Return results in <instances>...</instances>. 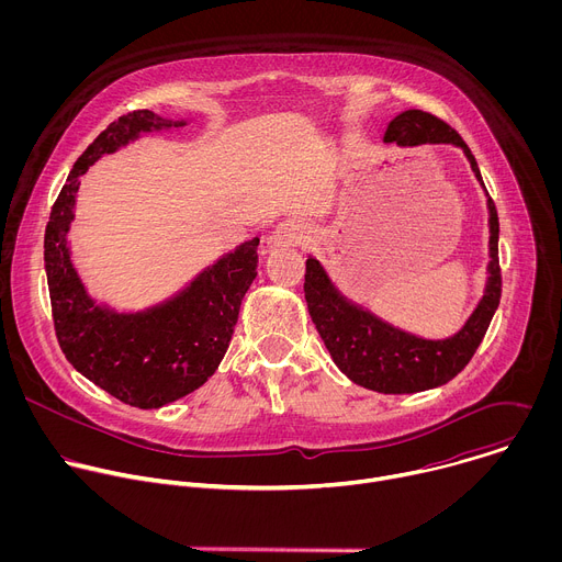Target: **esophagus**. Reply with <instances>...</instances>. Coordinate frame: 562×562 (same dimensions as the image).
<instances>
[{"mask_svg": "<svg viewBox=\"0 0 562 562\" xmlns=\"http://www.w3.org/2000/svg\"><path fill=\"white\" fill-rule=\"evenodd\" d=\"M302 237H304V226L300 222L286 220L276 226V231L271 235V245L273 247H295L302 243Z\"/></svg>", "mask_w": 562, "mask_h": 562, "instance_id": "esophagus-1", "label": "esophagus"}]
</instances>
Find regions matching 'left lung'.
<instances>
[{
  "instance_id": "8db88e82",
  "label": "left lung",
  "mask_w": 562,
  "mask_h": 562,
  "mask_svg": "<svg viewBox=\"0 0 562 562\" xmlns=\"http://www.w3.org/2000/svg\"><path fill=\"white\" fill-rule=\"evenodd\" d=\"M384 142L400 146L420 144H456L464 150L469 165L480 178L475 157L464 139L440 117L412 109L393 117L386 126ZM490 204V284L485 297L467 319V325L447 340H425L400 331L369 311L347 302L331 284L325 269L315 258L306 260L304 300L313 325L325 340L334 362L356 384L380 393H416L440 386L456 378L483 342L492 317L501 304L503 276L498 262V211Z\"/></svg>"
}]
</instances>
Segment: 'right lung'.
Returning a JSON list of instances; mask_svg holds the SVG:
<instances>
[{
  "label": "right lung",
  "mask_w": 562,
  "mask_h": 562,
  "mask_svg": "<svg viewBox=\"0 0 562 562\" xmlns=\"http://www.w3.org/2000/svg\"><path fill=\"white\" fill-rule=\"evenodd\" d=\"M184 124L146 109L111 122L77 157L44 233L55 336L66 360L124 405L139 409L165 407L213 375L228 349L239 304L256 280L260 239L239 245L173 300L142 313H115L89 297L70 265L66 233L79 178L98 157L117 150L142 131Z\"/></svg>",
  "instance_id": "add662e5"
}]
</instances>
